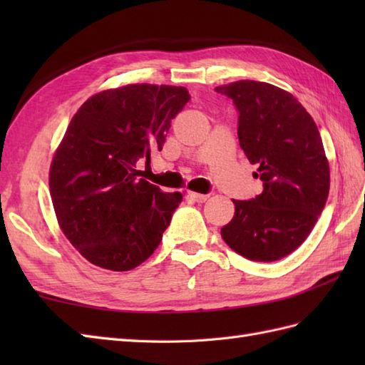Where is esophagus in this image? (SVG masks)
Segmentation results:
<instances>
[{"instance_id":"1","label":"esophagus","mask_w":365,"mask_h":365,"mask_svg":"<svg viewBox=\"0 0 365 365\" xmlns=\"http://www.w3.org/2000/svg\"><path fill=\"white\" fill-rule=\"evenodd\" d=\"M188 197L195 202H205L208 199V195H200V192H195V191H188Z\"/></svg>"}]
</instances>
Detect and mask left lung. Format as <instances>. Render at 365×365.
<instances>
[{
	"mask_svg": "<svg viewBox=\"0 0 365 365\" xmlns=\"http://www.w3.org/2000/svg\"><path fill=\"white\" fill-rule=\"evenodd\" d=\"M234 100L238 141L263 182L262 195L235 200L221 229L232 250L255 262L293 252L311 234L329 192V163L311 114L290 92L242 80L215 89Z\"/></svg>",
	"mask_w": 365,
	"mask_h": 365,
	"instance_id": "1",
	"label": "left lung"
}]
</instances>
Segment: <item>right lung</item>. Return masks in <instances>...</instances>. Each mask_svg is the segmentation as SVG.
<instances>
[{
    "label": "right lung",
    "instance_id": "obj_1",
    "mask_svg": "<svg viewBox=\"0 0 365 365\" xmlns=\"http://www.w3.org/2000/svg\"><path fill=\"white\" fill-rule=\"evenodd\" d=\"M190 94L183 86L127 84L102 91L72 118L50 166L61 230L92 265L133 269L157 250L182 195L141 178Z\"/></svg>",
    "mask_w": 365,
    "mask_h": 365
}]
</instances>
